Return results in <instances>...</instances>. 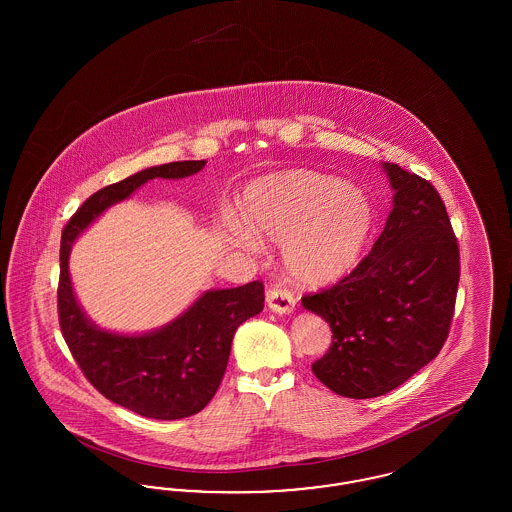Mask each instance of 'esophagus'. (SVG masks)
I'll list each match as a JSON object with an SVG mask.
<instances>
[{"label": "esophagus", "mask_w": 512, "mask_h": 512, "mask_svg": "<svg viewBox=\"0 0 512 512\" xmlns=\"http://www.w3.org/2000/svg\"><path fill=\"white\" fill-rule=\"evenodd\" d=\"M267 305L278 315H290L295 309V297L286 288H270L267 292Z\"/></svg>", "instance_id": "1"}]
</instances>
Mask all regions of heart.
<instances>
[{
  "instance_id": "1",
  "label": "heart",
  "mask_w": 512,
  "mask_h": 512,
  "mask_svg": "<svg viewBox=\"0 0 512 512\" xmlns=\"http://www.w3.org/2000/svg\"><path fill=\"white\" fill-rule=\"evenodd\" d=\"M242 213L249 228L234 217L226 220L232 244L257 251L256 233L282 242L284 265L305 286H326L347 276L363 259L374 228V207L363 190L307 169L255 180L245 190Z\"/></svg>"
}]
</instances>
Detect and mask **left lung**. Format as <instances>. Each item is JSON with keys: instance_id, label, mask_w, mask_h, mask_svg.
<instances>
[{"instance_id": "obj_1", "label": "left lung", "mask_w": 512, "mask_h": 512, "mask_svg": "<svg viewBox=\"0 0 512 512\" xmlns=\"http://www.w3.org/2000/svg\"><path fill=\"white\" fill-rule=\"evenodd\" d=\"M393 209L357 268L303 307L332 328L318 380L343 397L395 390L438 357L447 340L461 276L459 245L438 190L418 174L384 163Z\"/></svg>"}]
</instances>
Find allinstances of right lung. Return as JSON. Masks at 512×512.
<instances>
[{"label":"right lung","instance_id":"1","mask_svg":"<svg viewBox=\"0 0 512 512\" xmlns=\"http://www.w3.org/2000/svg\"><path fill=\"white\" fill-rule=\"evenodd\" d=\"M207 161H176L136 172L90 195L61 236L57 288L59 326L76 365L109 401L157 420L199 413L217 393L238 326L265 307L263 282L203 292L192 307L159 330L128 336L98 328L76 301L69 274L74 240L111 205L130 197L147 180L186 178Z\"/></svg>","mask_w":512,"mask_h":512}]
</instances>
